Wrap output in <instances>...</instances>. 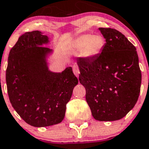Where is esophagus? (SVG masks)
<instances>
[{
  "label": "esophagus",
  "mask_w": 149,
  "mask_h": 149,
  "mask_svg": "<svg viewBox=\"0 0 149 149\" xmlns=\"http://www.w3.org/2000/svg\"><path fill=\"white\" fill-rule=\"evenodd\" d=\"M73 71L74 74L76 75V76H79V68L77 65H73Z\"/></svg>",
  "instance_id": "esophagus-1"
}]
</instances>
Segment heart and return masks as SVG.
Segmentation results:
<instances>
[{
  "label": "heart",
  "mask_w": 149,
  "mask_h": 149,
  "mask_svg": "<svg viewBox=\"0 0 149 149\" xmlns=\"http://www.w3.org/2000/svg\"><path fill=\"white\" fill-rule=\"evenodd\" d=\"M76 49H82L83 55L92 57L99 54L104 46V39L98 34H84L77 37L73 42Z\"/></svg>",
  "instance_id": "b5f03b06"
}]
</instances>
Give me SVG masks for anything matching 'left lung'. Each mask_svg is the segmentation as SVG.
<instances>
[{
  "label": "left lung",
  "mask_w": 149,
  "mask_h": 149,
  "mask_svg": "<svg viewBox=\"0 0 149 149\" xmlns=\"http://www.w3.org/2000/svg\"><path fill=\"white\" fill-rule=\"evenodd\" d=\"M106 43L100 54L79 57L80 83L92 116L98 121H116L134 108L140 92L142 74L136 47L123 33L100 28Z\"/></svg>",
  "instance_id": "left-lung-1"
}]
</instances>
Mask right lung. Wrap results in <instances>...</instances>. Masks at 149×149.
Segmentation results:
<instances>
[{"mask_svg":"<svg viewBox=\"0 0 149 149\" xmlns=\"http://www.w3.org/2000/svg\"><path fill=\"white\" fill-rule=\"evenodd\" d=\"M48 42L39 31L23 33L10 49L6 70L13 107L25 122L37 127L61 122L79 82L70 67L60 73L48 70L45 58L51 50L42 46Z\"/></svg>","mask_w":149,"mask_h":149,"instance_id":"add662e5","label":"right lung"}]
</instances>
